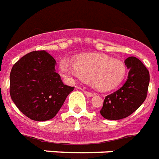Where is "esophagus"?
<instances>
[{"mask_svg":"<svg viewBox=\"0 0 159 159\" xmlns=\"http://www.w3.org/2000/svg\"><path fill=\"white\" fill-rule=\"evenodd\" d=\"M84 93L85 95H86L87 96H94V94L92 93H89V92H88V91H84Z\"/></svg>","mask_w":159,"mask_h":159,"instance_id":"34e87169","label":"esophagus"}]
</instances>
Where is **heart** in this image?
I'll return each mask as SVG.
<instances>
[{
    "label": "heart",
    "instance_id": "1",
    "mask_svg": "<svg viewBox=\"0 0 159 159\" xmlns=\"http://www.w3.org/2000/svg\"><path fill=\"white\" fill-rule=\"evenodd\" d=\"M59 70L65 78L91 80L100 91L111 90L118 86L126 73L123 62L104 55H84L78 58L76 62L63 59L59 63Z\"/></svg>",
    "mask_w": 159,
    "mask_h": 159
}]
</instances>
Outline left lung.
I'll return each mask as SVG.
<instances>
[{
  "label": "left lung",
  "mask_w": 159,
  "mask_h": 159,
  "mask_svg": "<svg viewBox=\"0 0 159 159\" xmlns=\"http://www.w3.org/2000/svg\"><path fill=\"white\" fill-rule=\"evenodd\" d=\"M129 69L128 78L118 90L105 97L100 114L108 120L125 118L138 109L147 96L150 73L136 57L125 61Z\"/></svg>",
  "instance_id": "left-lung-1"
}]
</instances>
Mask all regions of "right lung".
<instances>
[{
    "mask_svg": "<svg viewBox=\"0 0 159 159\" xmlns=\"http://www.w3.org/2000/svg\"><path fill=\"white\" fill-rule=\"evenodd\" d=\"M55 59L45 51L28 53L13 66L9 93L19 110L37 121L52 119L74 87L63 84Z\"/></svg>",
    "mask_w": 159,
    "mask_h": 159,
    "instance_id": "1",
    "label": "right lung"
}]
</instances>
